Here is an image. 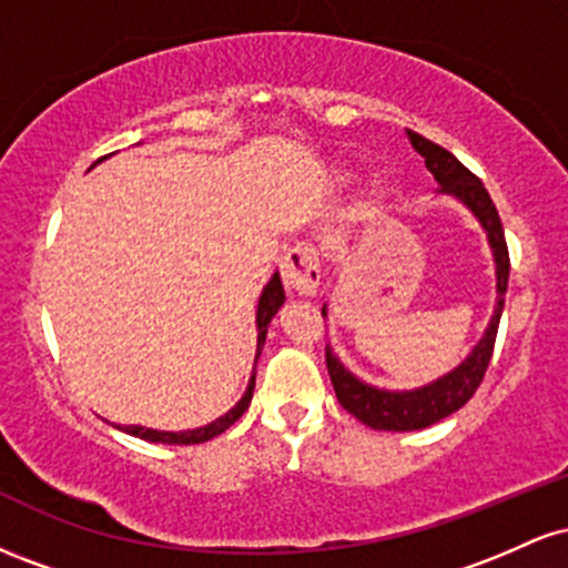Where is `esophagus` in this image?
Instances as JSON below:
<instances>
[{"instance_id":"1","label":"esophagus","mask_w":568,"mask_h":568,"mask_svg":"<svg viewBox=\"0 0 568 568\" xmlns=\"http://www.w3.org/2000/svg\"><path fill=\"white\" fill-rule=\"evenodd\" d=\"M280 275H283L285 288L296 296H315L317 285H321V258L310 243H296L288 247L280 264Z\"/></svg>"}]
</instances>
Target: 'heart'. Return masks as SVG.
Masks as SVG:
<instances>
[{"label":"heart","mask_w":568,"mask_h":568,"mask_svg":"<svg viewBox=\"0 0 568 568\" xmlns=\"http://www.w3.org/2000/svg\"><path fill=\"white\" fill-rule=\"evenodd\" d=\"M336 181H349L352 179V171L347 168H336L334 171ZM387 197H389V189L387 184H382V181H371V184L363 189V197H361V211L366 213V216H376V213L382 211L384 205H387Z\"/></svg>","instance_id":"obj_1"}]
</instances>
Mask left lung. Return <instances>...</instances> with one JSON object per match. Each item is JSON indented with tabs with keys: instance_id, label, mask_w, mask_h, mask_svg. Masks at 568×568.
Here are the masks:
<instances>
[{
	"instance_id": "obj_1",
	"label": "left lung",
	"mask_w": 568,
	"mask_h": 568,
	"mask_svg": "<svg viewBox=\"0 0 568 568\" xmlns=\"http://www.w3.org/2000/svg\"><path fill=\"white\" fill-rule=\"evenodd\" d=\"M408 141L416 152L425 158L427 171L438 181V194L454 197L467 207L478 224L484 226L488 247L494 256V275H497V302H494L491 321H488L484 336L467 352L459 366L438 376V379L422 384L414 389H382L374 384L357 379L349 368L334 355V349L325 347V363H328L331 382H334L336 397L342 408H347L355 419L371 429H384V433H410V429H425L435 422L446 419L454 410H459L475 395V389L484 382V374L491 361L494 342H497V328L501 310H505L507 277H510V256H507L505 230L497 207L488 197L486 186L454 158L452 152L433 143L425 135L408 130ZM323 317H328V304H323Z\"/></svg>"
}]
</instances>
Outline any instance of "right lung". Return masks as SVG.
Listing matches in <instances>:
<instances>
[{
	"label": "right lung",
	"instance_id": "1",
	"mask_svg": "<svg viewBox=\"0 0 568 568\" xmlns=\"http://www.w3.org/2000/svg\"><path fill=\"white\" fill-rule=\"evenodd\" d=\"M283 304H285V291H283V283H280V275L275 272V275L270 277V283L264 285L262 296H258V306H256V331H258V336H256V361H258V355H262V349H264L266 331H270L272 317L277 315V310ZM253 387H256V363H253V376L247 379L245 395L240 397L237 403H234V408L226 410L224 416H219V419L211 422V425L197 427V429H181V433H165V429H152V427H141V425H128V427H116V429L133 435V438L149 440V443H168V446H192V443H205V440L216 438V435L224 433V429H230L234 422H237L240 416L245 414L247 406H251Z\"/></svg>",
	"mask_w": 568,
	"mask_h": 568
}]
</instances>
